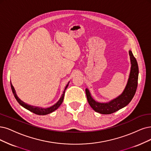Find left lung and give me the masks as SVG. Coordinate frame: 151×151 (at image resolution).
<instances>
[{"label": "left lung", "mask_w": 151, "mask_h": 151, "mask_svg": "<svg viewBox=\"0 0 151 151\" xmlns=\"http://www.w3.org/2000/svg\"><path fill=\"white\" fill-rule=\"evenodd\" d=\"M131 60V71L126 86L123 92L117 98L108 103H99L94 100L88 88L86 89V94L89 104L94 111L103 114L113 113L129 104L136 93L137 87L139 68L136 59L131 50L129 51Z\"/></svg>", "instance_id": "1"}]
</instances>
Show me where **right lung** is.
Segmentation results:
<instances>
[{
	"instance_id": "1",
	"label": "right lung",
	"mask_w": 151,
	"mask_h": 151,
	"mask_svg": "<svg viewBox=\"0 0 151 151\" xmlns=\"http://www.w3.org/2000/svg\"><path fill=\"white\" fill-rule=\"evenodd\" d=\"M69 83L70 82H68V84L66 85V86L65 88V90H64L63 94H61V96L60 97V99L58 100V101L56 104H55L54 105H53L52 106L49 107V108H47L37 107V106H33L29 105V104H28L24 103V101H22V100L17 96V95L15 89H14L12 83H11V81H10V85H11V88H12V93L14 94V97L15 98L17 101V102L22 106H23L25 109H28L29 111H31V112L35 113L36 114H38V115H46V114L51 113L53 112V111H55L56 109H57L59 108L61 104V103H62V102L63 101V99H64L65 90H66V89L67 88V87H68V86L69 85Z\"/></svg>"
}]
</instances>
